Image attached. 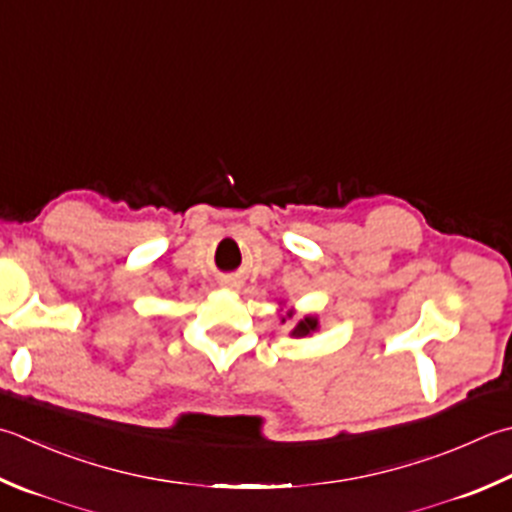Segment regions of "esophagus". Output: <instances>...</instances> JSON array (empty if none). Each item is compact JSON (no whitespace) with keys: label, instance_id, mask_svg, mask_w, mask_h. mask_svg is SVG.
<instances>
[{"label":"esophagus","instance_id":"esophagus-1","mask_svg":"<svg viewBox=\"0 0 512 512\" xmlns=\"http://www.w3.org/2000/svg\"><path fill=\"white\" fill-rule=\"evenodd\" d=\"M230 284H237V282H230Z\"/></svg>","mask_w":512,"mask_h":512}]
</instances>
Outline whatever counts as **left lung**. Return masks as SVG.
Here are the masks:
<instances>
[{"mask_svg":"<svg viewBox=\"0 0 512 512\" xmlns=\"http://www.w3.org/2000/svg\"><path fill=\"white\" fill-rule=\"evenodd\" d=\"M315 328H317V319L315 317H306L304 322L297 324V328L293 330V335L295 337H306L310 330H315Z\"/></svg>","mask_w":512,"mask_h":512,"instance_id":"obj_1","label":"left lung"}]
</instances>
